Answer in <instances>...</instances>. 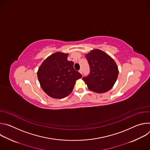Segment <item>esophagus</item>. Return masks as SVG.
<instances>
[{
    "instance_id": "34e87169",
    "label": "esophagus",
    "mask_w": 150,
    "mask_h": 150,
    "mask_svg": "<svg viewBox=\"0 0 150 150\" xmlns=\"http://www.w3.org/2000/svg\"><path fill=\"white\" fill-rule=\"evenodd\" d=\"M79 72L81 74H82V69H81L79 71Z\"/></svg>"
}]
</instances>
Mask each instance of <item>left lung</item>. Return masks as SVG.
<instances>
[{"label": "left lung", "instance_id": "obj_1", "mask_svg": "<svg viewBox=\"0 0 150 150\" xmlns=\"http://www.w3.org/2000/svg\"><path fill=\"white\" fill-rule=\"evenodd\" d=\"M89 63L90 74L82 78L88 88L96 93L109 91L115 83L119 70L115 61L104 52L94 49L85 55Z\"/></svg>", "mask_w": 150, "mask_h": 150}]
</instances>
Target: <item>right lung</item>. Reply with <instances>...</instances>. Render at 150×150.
Masks as SVG:
<instances>
[{"mask_svg": "<svg viewBox=\"0 0 150 150\" xmlns=\"http://www.w3.org/2000/svg\"><path fill=\"white\" fill-rule=\"evenodd\" d=\"M68 53L56 52L48 56L37 71L40 86L49 96L63 98L72 91L76 81L82 75L74 68V62L68 60Z\"/></svg>", "mask_w": 150, "mask_h": 150, "instance_id": "right-lung-1", "label": "right lung"}]
</instances>
